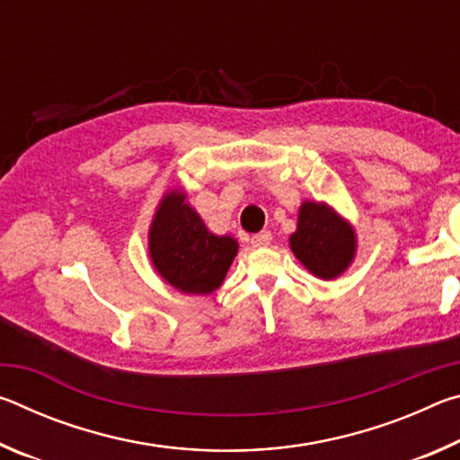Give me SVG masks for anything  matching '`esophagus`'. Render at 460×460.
Returning a JSON list of instances; mask_svg holds the SVG:
<instances>
[{
  "mask_svg": "<svg viewBox=\"0 0 460 460\" xmlns=\"http://www.w3.org/2000/svg\"><path fill=\"white\" fill-rule=\"evenodd\" d=\"M271 243V233L270 231H261L258 235L252 237V245L253 247H263V245H270Z\"/></svg>",
  "mask_w": 460,
  "mask_h": 460,
  "instance_id": "obj_1",
  "label": "esophagus"
}]
</instances>
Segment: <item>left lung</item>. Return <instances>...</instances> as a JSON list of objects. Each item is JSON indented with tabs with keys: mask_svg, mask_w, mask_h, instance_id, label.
I'll use <instances>...</instances> for the list:
<instances>
[{
	"mask_svg": "<svg viewBox=\"0 0 460 460\" xmlns=\"http://www.w3.org/2000/svg\"><path fill=\"white\" fill-rule=\"evenodd\" d=\"M296 258L323 279L337 278L355 255V235L345 221L321 202H305L298 229L290 237Z\"/></svg>",
	"mask_w": 460,
	"mask_h": 460,
	"instance_id": "1",
	"label": "left lung"
}]
</instances>
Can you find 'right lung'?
Instances as JSON below:
<instances>
[{
  "label": "right lung",
  "mask_w": 460,
  "mask_h": 460,
  "mask_svg": "<svg viewBox=\"0 0 460 460\" xmlns=\"http://www.w3.org/2000/svg\"><path fill=\"white\" fill-rule=\"evenodd\" d=\"M235 253L237 241L208 233L184 194L170 192L160 202L150 229V255L168 284L186 294H211L223 284Z\"/></svg>",
  "instance_id": "right-lung-1"
}]
</instances>
